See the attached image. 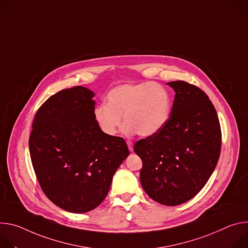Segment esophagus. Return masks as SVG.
Segmentation results:
<instances>
[{
  "mask_svg": "<svg viewBox=\"0 0 248 248\" xmlns=\"http://www.w3.org/2000/svg\"><path fill=\"white\" fill-rule=\"evenodd\" d=\"M127 146H128V149L130 152H133V148H134V145L131 141H127Z\"/></svg>",
  "mask_w": 248,
  "mask_h": 248,
  "instance_id": "esophagus-1",
  "label": "esophagus"
}]
</instances>
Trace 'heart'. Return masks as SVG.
I'll use <instances>...</instances> for the list:
<instances>
[{"instance_id": "obj_1", "label": "heart", "mask_w": 248, "mask_h": 248, "mask_svg": "<svg viewBox=\"0 0 248 248\" xmlns=\"http://www.w3.org/2000/svg\"><path fill=\"white\" fill-rule=\"evenodd\" d=\"M93 109V117L99 129L107 136H114L126 122L124 133H138L151 137L167 124L171 111V95L168 89L156 82L125 84L110 91Z\"/></svg>"}]
</instances>
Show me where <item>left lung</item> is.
<instances>
[{
    "label": "left lung",
    "instance_id": "8db88e82",
    "mask_svg": "<svg viewBox=\"0 0 248 248\" xmlns=\"http://www.w3.org/2000/svg\"><path fill=\"white\" fill-rule=\"evenodd\" d=\"M175 95L170 116L155 135L139 140L134 152L143 162L140 181L155 202L176 206L196 196L212 175L222 133L208 95L183 80L167 84Z\"/></svg>",
    "mask_w": 248,
    "mask_h": 248
}]
</instances>
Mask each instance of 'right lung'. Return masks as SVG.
<instances>
[{"instance_id": "right-lung-1", "label": "right lung", "mask_w": 248, "mask_h": 248, "mask_svg": "<svg viewBox=\"0 0 248 248\" xmlns=\"http://www.w3.org/2000/svg\"><path fill=\"white\" fill-rule=\"evenodd\" d=\"M94 93L84 87L49 97L35 114L30 152L47 198L72 213H86L106 197L129 155L121 137L105 135L93 117Z\"/></svg>"}]
</instances>
